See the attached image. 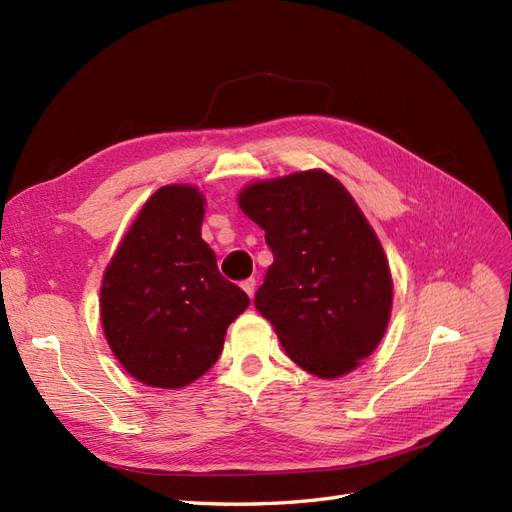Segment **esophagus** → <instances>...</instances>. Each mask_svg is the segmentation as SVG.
Returning <instances> with one entry per match:
<instances>
[{"mask_svg":"<svg viewBox=\"0 0 512 512\" xmlns=\"http://www.w3.org/2000/svg\"><path fill=\"white\" fill-rule=\"evenodd\" d=\"M241 288L247 292V297H254V292H256V280H254V277H247L245 282H241Z\"/></svg>","mask_w":512,"mask_h":512,"instance_id":"obj_1","label":"esophagus"}]
</instances>
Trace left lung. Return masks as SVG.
<instances>
[{
	"label": "left lung",
	"instance_id": "obj_1",
	"mask_svg": "<svg viewBox=\"0 0 512 512\" xmlns=\"http://www.w3.org/2000/svg\"><path fill=\"white\" fill-rule=\"evenodd\" d=\"M239 207L273 252L256 309L299 367L348 374L380 344L393 303L389 262L365 215L322 170L254 183Z\"/></svg>",
	"mask_w": 512,
	"mask_h": 512
}]
</instances>
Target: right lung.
Here are the masks:
<instances>
[{"instance_id": "add662e5", "label": "right lung", "mask_w": 512, "mask_h": 512, "mask_svg": "<svg viewBox=\"0 0 512 512\" xmlns=\"http://www.w3.org/2000/svg\"><path fill=\"white\" fill-rule=\"evenodd\" d=\"M203 207L192 185H164L104 273L100 316L108 346L130 376L158 389H181L211 369L228 324L250 305L200 239Z\"/></svg>"}]
</instances>
